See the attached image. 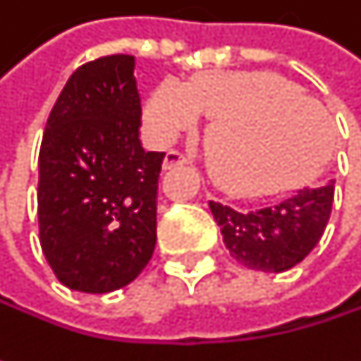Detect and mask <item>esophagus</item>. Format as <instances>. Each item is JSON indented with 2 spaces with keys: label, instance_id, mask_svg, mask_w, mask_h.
I'll list each match as a JSON object with an SVG mask.
<instances>
[{
  "label": "esophagus",
  "instance_id": "34e87169",
  "mask_svg": "<svg viewBox=\"0 0 361 361\" xmlns=\"http://www.w3.org/2000/svg\"><path fill=\"white\" fill-rule=\"evenodd\" d=\"M188 161H185V157L181 154L180 150H169L167 154H165V161H163V169H173V167H181V165H185Z\"/></svg>",
  "mask_w": 361,
  "mask_h": 361
}]
</instances>
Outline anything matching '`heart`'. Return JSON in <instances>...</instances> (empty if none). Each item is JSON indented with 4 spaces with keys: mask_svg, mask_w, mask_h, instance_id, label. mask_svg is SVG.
Instances as JSON below:
<instances>
[{
    "mask_svg": "<svg viewBox=\"0 0 361 361\" xmlns=\"http://www.w3.org/2000/svg\"><path fill=\"white\" fill-rule=\"evenodd\" d=\"M200 114L211 118L204 133L211 173L234 194H265L307 178L330 131L314 98L269 73L204 71L185 85L167 79L144 104L146 127L161 142L194 129Z\"/></svg>",
    "mask_w": 361,
    "mask_h": 361,
    "instance_id": "1",
    "label": "heart"
}]
</instances>
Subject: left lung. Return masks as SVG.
Listing matches in <instances>:
<instances>
[{"label": "left lung", "mask_w": 361, "mask_h": 361, "mask_svg": "<svg viewBox=\"0 0 361 361\" xmlns=\"http://www.w3.org/2000/svg\"><path fill=\"white\" fill-rule=\"evenodd\" d=\"M334 180L301 188L293 196L255 211L209 202L230 255L249 269L286 271L320 243L330 219Z\"/></svg>", "instance_id": "obj_1"}]
</instances>
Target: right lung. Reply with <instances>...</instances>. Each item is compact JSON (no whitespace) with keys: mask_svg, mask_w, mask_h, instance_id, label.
<instances>
[{"mask_svg":"<svg viewBox=\"0 0 361 361\" xmlns=\"http://www.w3.org/2000/svg\"><path fill=\"white\" fill-rule=\"evenodd\" d=\"M127 54L79 66L49 112L39 150V243L56 278L102 295L133 282L157 245L165 152L140 142L142 104Z\"/></svg>","mask_w":361,"mask_h":361,"instance_id":"right-lung-1","label":"right lung"}]
</instances>
